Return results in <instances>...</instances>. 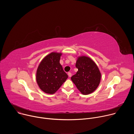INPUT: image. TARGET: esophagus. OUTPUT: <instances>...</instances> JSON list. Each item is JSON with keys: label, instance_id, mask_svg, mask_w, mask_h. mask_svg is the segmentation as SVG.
<instances>
[{"label": "esophagus", "instance_id": "esophagus-1", "mask_svg": "<svg viewBox=\"0 0 134 134\" xmlns=\"http://www.w3.org/2000/svg\"><path fill=\"white\" fill-rule=\"evenodd\" d=\"M68 76L69 77H70L71 76V73L70 72H68Z\"/></svg>", "mask_w": 134, "mask_h": 134}]
</instances>
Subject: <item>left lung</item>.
<instances>
[{"instance_id":"left-lung-1","label":"left lung","mask_w":134,"mask_h":134,"mask_svg":"<svg viewBox=\"0 0 134 134\" xmlns=\"http://www.w3.org/2000/svg\"><path fill=\"white\" fill-rule=\"evenodd\" d=\"M76 67L78 71L72 76L71 81L83 94L93 92L98 87L101 77L96 64L88 57L82 56L79 57Z\"/></svg>"}]
</instances>
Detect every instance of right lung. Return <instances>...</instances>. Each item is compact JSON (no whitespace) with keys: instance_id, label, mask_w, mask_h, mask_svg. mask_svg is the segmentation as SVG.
<instances>
[{"instance_id":"obj_1","label":"right lung","mask_w":134,"mask_h":134,"mask_svg":"<svg viewBox=\"0 0 134 134\" xmlns=\"http://www.w3.org/2000/svg\"><path fill=\"white\" fill-rule=\"evenodd\" d=\"M61 53L52 52L42 60L37 68L36 79L44 92L53 94L68 78L59 62Z\"/></svg>"}]
</instances>
